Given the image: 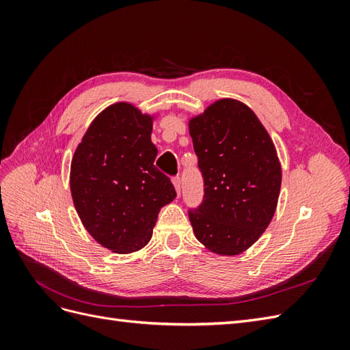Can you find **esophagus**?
<instances>
[{"mask_svg": "<svg viewBox=\"0 0 350 350\" xmlns=\"http://www.w3.org/2000/svg\"><path fill=\"white\" fill-rule=\"evenodd\" d=\"M172 184H174V187H175V191H176V194L179 196V193H181V178H179V176H175V178L172 179Z\"/></svg>", "mask_w": 350, "mask_h": 350, "instance_id": "obj_1", "label": "esophagus"}]
</instances>
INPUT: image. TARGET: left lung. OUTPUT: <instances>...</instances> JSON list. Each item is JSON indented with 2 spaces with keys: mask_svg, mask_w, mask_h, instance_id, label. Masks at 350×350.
<instances>
[{
  "mask_svg": "<svg viewBox=\"0 0 350 350\" xmlns=\"http://www.w3.org/2000/svg\"><path fill=\"white\" fill-rule=\"evenodd\" d=\"M204 178L189 210L196 238L217 256H239L267 229L278 207L282 166L270 134L241 100L217 99L188 120Z\"/></svg>",
  "mask_w": 350,
  "mask_h": 350,
  "instance_id": "left-lung-1",
  "label": "left lung"
}]
</instances>
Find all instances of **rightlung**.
<instances>
[{"label":"right lung","instance_id":"right-lung-1","mask_svg":"<svg viewBox=\"0 0 350 350\" xmlns=\"http://www.w3.org/2000/svg\"><path fill=\"white\" fill-rule=\"evenodd\" d=\"M156 116L130 102L112 103L90 122L71 159L70 189L81 224L116 254L146 247L159 211L176 197L154 167Z\"/></svg>","mask_w":350,"mask_h":350}]
</instances>
